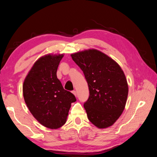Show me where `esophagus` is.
<instances>
[{
  "mask_svg": "<svg viewBox=\"0 0 157 157\" xmlns=\"http://www.w3.org/2000/svg\"><path fill=\"white\" fill-rule=\"evenodd\" d=\"M72 93H73V94H74V95H75V96H77V92H76V91H75V90H73V91L72 92Z\"/></svg>",
  "mask_w": 157,
  "mask_h": 157,
  "instance_id": "34e87169",
  "label": "esophagus"
}]
</instances>
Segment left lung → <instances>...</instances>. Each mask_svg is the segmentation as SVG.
Segmentation results:
<instances>
[{
	"instance_id": "8db88e82",
	"label": "left lung",
	"mask_w": 157,
	"mask_h": 157,
	"mask_svg": "<svg viewBox=\"0 0 157 157\" xmlns=\"http://www.w3.org/2000/svg\"><path fill=\"white\" fill-rule=\"evenodd\" d=\"M71 56L88 82L90 96L84 106L89 121L99 129L111 127L122 114L128 98L124 72L117 63L96 49Z\"/></svg>"
}]
</instances>
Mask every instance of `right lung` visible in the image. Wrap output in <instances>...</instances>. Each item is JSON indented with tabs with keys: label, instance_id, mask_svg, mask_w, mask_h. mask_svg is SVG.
Masks as SVG:
<instances>
[{
	"label": "right lung",
	"instance_id": "right-lung-1",
	"mask_svg": "<svg viewBox=\"0 0 157 157\" xmlns=\"http://www.w3.org/2000/svg\"><path fill=\"white\" fill-rule=\"evenodd\" d=\"M64 54H48L36 61L26 75L23 94L29 111L37 121L49 129L65 124L72 102V93L63 88L56 76Z\"/></svg>",
	"mask_w": 157,
	"mask_h": 157
}]
</instances>
